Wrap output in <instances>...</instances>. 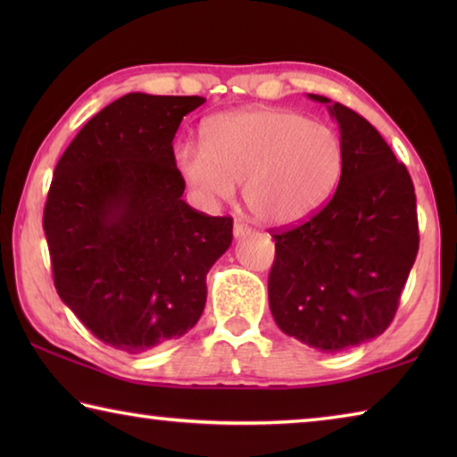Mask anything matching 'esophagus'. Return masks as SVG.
Listing matches in <instances>:
<instances>
[{
  "label": "esophagus",
  "mask_w": 457,
  "mask_h": 457,
  "mask_svg": "<svg viewBox=\"0 0 457 457\" xmlns=\"http://www.w3.org/2000/svg\"><path fill=\"white\" fill-rule=\"evenodd\" d=\"M250 231H252V229L247 228L244 221H239V220H236V221H234V237H236V239L250 236Z\"/></svg>",
  "instance_id": "1"
}]
</instances>
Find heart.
I'll list each match as a JSON object with an SVG mask.
<instances>
[{
	"instance_id": "obj_1",
	"label": "heart",
	"mask_w": 457,
	"mask_h": 457,
	"mask_svg": "<svg viewBox=\"0 0 457 457\" xmlns=\"http://www.w3.org/2000/svg\"><path fill=\"white\" fill-rule=\"evenodd\" d=\"M175 165L204 201L229 199L242 183L244 204L270 226L303 221L337 189L345 167L340 137L284 108H250L212 119L204 145L175 146Z\"/></svg>"
}]
</instances>
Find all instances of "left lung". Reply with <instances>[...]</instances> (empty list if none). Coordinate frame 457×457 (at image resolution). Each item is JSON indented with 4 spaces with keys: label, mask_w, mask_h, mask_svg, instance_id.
<instances>
[{
    "label": "left lung",
    "mask_w": 457,
    "mask_h": 457,
    "mask_svg": "<svg viewBox=\"0 0 457 457\" xmlns=\"http://www.w3.org/2000/svg\"><path fill=\"white\" fill-rule=\"evenodd\" d=\"M345 167L335 195L300 226L272 236L268 278L278 327L312 349L340 353L383 335L420 250L415 189L378 130L327 96Z\"/></svg>",
    "instance_id": "1"
}]
</instances>
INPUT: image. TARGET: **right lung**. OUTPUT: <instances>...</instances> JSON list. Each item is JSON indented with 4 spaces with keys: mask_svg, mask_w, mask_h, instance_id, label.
I'll return each instance as SVG.
<instances>
[{
    "mask_svg": "<svg viewBox=\"0 0 457 457\" xmlns=\"http://www.w3.org/2000/svg\"><path fill=\"white\" fill-rule=\"evenodd\" d=\"M204 96L114 100L62 154L44 207L58 296L103 343L138 354L179 338L205 308V276L231 218L181 199L173 138Z\"/></svg>",
    "mask_w": 457,
    "mask_h": 457,
    "instance_id": "obj_1",
    "label": "right lung"
}]
</instances>
